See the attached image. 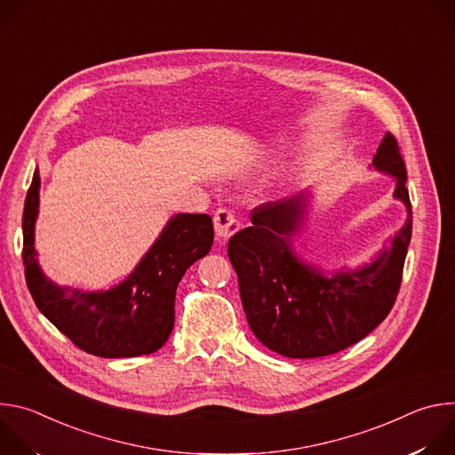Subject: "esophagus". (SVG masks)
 Wrapping results in <instances>:
<instances>
[{
	"mask_svg": "<svg viewBox=\"0 0 455 455\" xmlns=\"http://www.w3.org/2000/svg\"><path fill=\"white\" fill-rule=\"evenodd\" d=\"M214 228H216L218 239L221 243H225L227 239H230L239 230V220L234 216L232 211L220 209L214 214Z\"/></svg>",
	"mask_w": 455,
	"mask_h": 455,
	"instance_id": "34e87169",
	"label": "esophagus"
}]
</instances>
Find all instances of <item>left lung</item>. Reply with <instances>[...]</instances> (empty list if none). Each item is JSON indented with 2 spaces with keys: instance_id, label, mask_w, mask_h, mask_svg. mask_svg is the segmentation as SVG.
I'll use <instances>...</instances> for the list:
<instances>
[{
  "instance_id": "left-lung-1",
  "label": "left lung",
  "mask_w": 455,
  "mask_h": 455,
  "mask_svg": "<svg viewBox=\"0 0 455 455\" xmlns=\"http://www.w3.org/2000/svg\"><path fill=\"white\" fill-rule=\"evenodd\" d=\"M372 164L396 178L395 198L407 207V223L376 261L356 272L322 275L290 250L302 220V198L267 202L251 211V227L228 241V259L253 335L288 358L328 356L360 342L391 313L403 277L412 235L407 169L393 133H387Z\"/></svg>"
}]
</instances>
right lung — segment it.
I'll use <instances>...</instances> for the list:
<instances>
[{"label":"right lung","instance_id":"add662e5","mask_svg":"<svg viewBox=\"0 0 455 455\" xmlns=\"http://www.w3.org/2000/svg\"><path fill=\"white\" fill-rule=\"evenodd\" d=\"M37 207L39 171L36 169L23 211V267L39 311L90 355L129 358L158 351L174 328L178 283L214 243L211 216H174L122 284L109 291L88 293L53 284L37 267L34 248Z\"/></svg>","mask_w":455,"mask_h":455}]
</instances>
